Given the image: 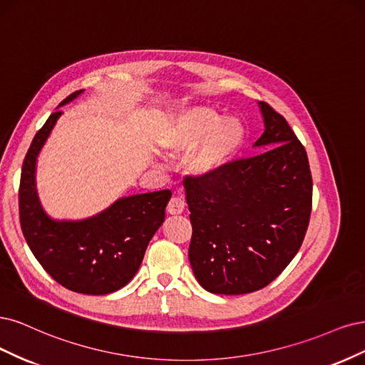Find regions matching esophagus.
I'll use <instances>...</instances> for the list:
<instances>
[{
  "label": "esophagus",
  "instance_id": "1",
  "mask_svg": "<svg viewBox=\"0 0 365 365\" xmlns=\"http://www.w3.org/2000/svg\"><path fill=\"white\" fill-rule=\"evenodd\" d=\"M167 210H168V214H171V215H179V214H182L183 210H185V202H183V198H182V197H171L170 203H168V206H167Z\"/></svg>",
  "mask_w": 365,
  "mask_h": 365
}]
</instances>
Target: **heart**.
<instances>
[{
	"label": "heart",
	"instance_id": "heart-1",
	"mask_svg": "<svg viewBox=\"0 0 365 365\" xmlns=\"http://www.w3.org/2000/svg\"><path fill=\"white\" fill-rule=\"evenodd\" d=\"M244 143L240 120L222 115L207 106H195L175 116L163 136V148L170 155H187L186 168L195 178H212L225 168Z\"/></svg>",
	"mask_w": 365,
	"mask_h": 365
}]
</instances>
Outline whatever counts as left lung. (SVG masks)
<instances>
[{
  "label": "left lung",
  "instance_id": "8db88e82",
  "mask_svg": "<svg viewBox=\"0 0 365 365\" xmlns=\"http://www.w3.org/2000/svg\"><path fill=\"white\" fill-rule=\"evenodd\" d=\"M265 130L259 155L229 162L212 178H185L198 284L226 296L273 282L297 255L312 207L307 150L287 120L259 101Z\"/></svg>",
  "mask_w": 365,
  "mask_h": 365
}]
</instances>
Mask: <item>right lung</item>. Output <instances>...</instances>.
Segmentation results:
<instances>
[{
  "label": "right lung",
  "instance_id": "obj_1",
  "mask_svg": "<svg viewBox=\"0 0 365 365\" xmlns=\"http://www.w3.org/2000/svg\"><path fill=\"white\" fill-rule=\"evenodd\" d=\"M76 91L61 106L77 98ZM62 110L57 109L34 136L22 163L19 221L31 253L62 287L89 296H103L133 279L153 235L165 220L171 191L118 198L103 212L86 220H53L36 192V160Z\"/></svg>",
  "mask_w": 365,
  "mask_h": 365
}]
</instances>
